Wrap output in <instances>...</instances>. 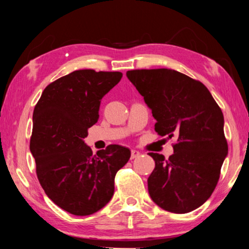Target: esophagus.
<instances>
[{
    "label": "esophagus",
    "mask_w": 249,
    "mask_h": 249,
    "mask_svg": "<svg viewBox=\"0 0 249 249\" xmlns=\"http://www.w3.org/2000/svg\"><path fill=\"white\" fill-rule=\"evenodd\" d=\"M140 152L139 151H136V150H132V152H131V159L132 160H134V159H136V158H139L140 157Z\"/></svg>",
    "instance_id": "1"
}]
</instances>
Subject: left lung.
I'll return each instance as SVG.
<instances>
[{"instance_id":"left-lung-1","label":"left lung","mask_w":249,"mask_h":249,"mask_svg":"<svg viewBox=\"0 0 249 249\" xmlns=\"http://www.w3.org/2000/svg\"><path fill=\"white\" fill-rule=\"evenodd\" d=\"M126 76L157 120L155 132L178 137L169 159L148 153L155 161L147 179L151 199L170 213H190L209 199L228 154L220 107L205 85L176 70H129Z\"/></svg>"}]
</instances>
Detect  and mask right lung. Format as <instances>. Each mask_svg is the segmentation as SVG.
<instances>
[{
    "instance_id": "right-lung-1",
    "label": "right lung",
    "mask_w": 249,
    "mask_h": 249,
    "mask_svg": "<svg viewBox=\"0 0 249 249\" xmlns=\"http://www.w3.org/2000/svg\"><path fill=\"white\" fill-rule=\"evenodd\" d=\"M122 76L76 70L48 85L33 110L30 151L39 182L55 205L75 216L97 213L110 201L115 176L131 158L127 147L116 144L92 154L84 141L97 123L102 98Z\"/></svg>"
}]
</instances>
